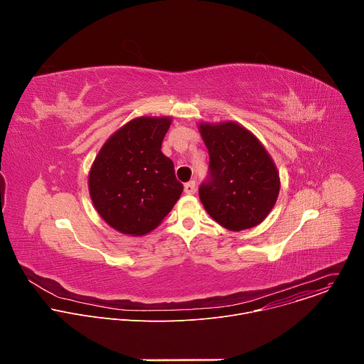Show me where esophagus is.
<instances>
[{
	"label": "esophagus",
	"instance_id": "1",
	"mask_svg": "<svg viewBox=\"0 0 364 364\" xmlns=\"http://www.w3.org/2000/svg\"><path fill=\"white\" fill-rule=\"evenodd\" d=\"M196 188H197V186H196V181H194V180H191V181H188V183L184 184V191H186L187 194H194V193H196Z\"/></svg>",
	"mask_w": 364,
	"mask_h": 364
}]
</instances>
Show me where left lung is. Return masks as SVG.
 I'll return each mask as SVG.
<instances>
[{"mask_svg":"<svg viewBox=\"0 0 364 364\" xmlns=\"http://www.w3.org/2000/svg\"><path fill=\"white\" fill-rule=\"evenodd\" d=\"M209 149V177L198 196L220 226L239 232L261 223L279 194V173L271 155L250 131L236 122L198 124Z\"/></svg>","mask_w":364,"mask_h":364,"instance_id":"obj_1","label":"left lung"}]
</instances>
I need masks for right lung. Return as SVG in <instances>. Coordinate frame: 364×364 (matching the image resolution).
Here are the masks:
<instances>
[{
  "label": "right lung",
  "mask_w": 364,
  "mask_h": 364,
  "mask_svg": "<svg viewBox=\"0 0 364 364\" xmlns=\"http://www.w3.org/2000/svg\"><path fill=\"white\" fill-rule=\"evenodd\" d=\"M170 117H139L103 144L89 171L99 216L115 230L142 236L157 228L181 196L173 161L161 152Z\"/></svg>",
  "instance_id": "obj_1"
}]
</instances>
